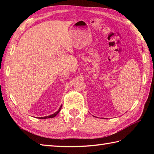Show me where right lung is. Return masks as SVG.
Listing matches in <instances>:
<instances>
[{"label":"right lung","mask_w":154,"mask_h":154,"mask_svg":"<svg viewBox=\"0 0 154 154\" xmlns=\"http://www.w3.org/2000/svg\"><path fill=\"white\" fill-rule=\"evenodd\" d=\"M62 105H61L60 106V107L59 108V109H58V111H56V112H55V113H54V114H52V115H50V116H45V117H41V118H38V119H48V118H54V117H56L57 115L58 114V113L60 111V110H61V109H62Z\"/></svg>","instance_id":"obj_1"}]
</instances>
